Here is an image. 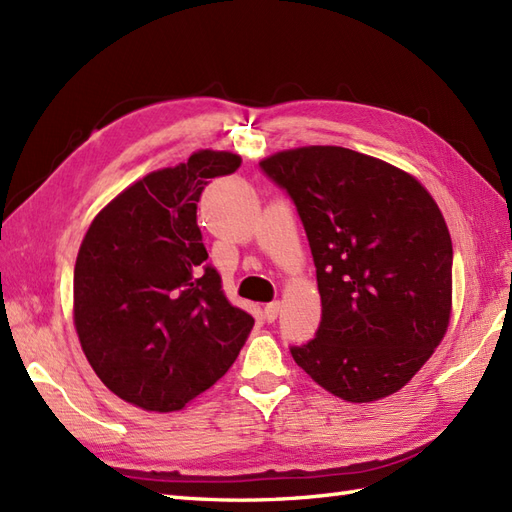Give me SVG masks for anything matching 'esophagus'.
I'll list each match as a JSON object with an SVG mask.
<instances>
[{"label":"esophagus","instance_id":"1","mask_svg":"<svg viewBox=\"0 0 512 512\" xmlns=\"http://www.w3.org/2000/svg\"><path fill=\"white\" fill-rule=\"evenodd\" d=\"M279 309H281L279 300H274V303H268V305L264 307V320H266V322H274V320H277Z\"/></svg>","mask_w":512,"mask_h":512}]
</instances>
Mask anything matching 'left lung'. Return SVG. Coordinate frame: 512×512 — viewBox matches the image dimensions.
<instances>
[{"instance_id":"8db88e82","label":"left lung","mask_w":512,"mask_h":512,"mask_svg":"<svg viewBox=\"0 0 512 512\" xmlns=\"http://www.w3.org/2000/svg\"><path fill=\"white\" fill-rule=\"evenodd\" d=\"M287 192L316 264L322 322L290 352L348 402L396 393L450 322L452 240L426 188L376 157L303 147L259 162Z\"/></svg>"}]
</instances>
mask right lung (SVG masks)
I'll return each instance as SVG.
<instances>
[{
    "label": "right lung",
    "instance_id": "obj_1",
    "mask_svg": "<svg viewBox=\"0 0 512 512\" xmlns=\"http://www.w3.org/2000/svg\"><path fill=\"white\" fill-rule=\"evenodd\" d=\"M240 155L199 151L136 181L88 227L73 274L75 329L116 396L179 411L225 376L253 316L231 305L196 225V203Z\"/></svg>",
    "mask_w": 512,
    "mask_h": 512
}]
</instances>
